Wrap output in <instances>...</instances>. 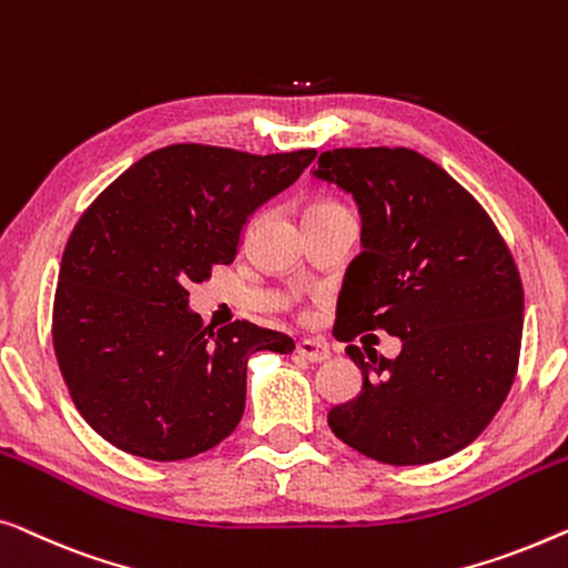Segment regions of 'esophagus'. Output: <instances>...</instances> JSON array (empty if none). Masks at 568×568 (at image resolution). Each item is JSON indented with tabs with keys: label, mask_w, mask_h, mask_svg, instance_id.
<instances>
[{
	"label": "esophagus",
	"mask_w": 568,
	"mask_h": 568,
	"mask_svg": "<svg viewBox=\"0 0 568 568\" xmlns=\"http://www.w3.org/2000/svg\"><path fill=\"white\" fill-rule=\"evenodd\" d=\"M295 353H298L303 361H308V363H324L332 357L329 345L322 339H303V342H298V347H295Z\"/></svg>",
	"instance_id": "34e87169"
}]
</instances>
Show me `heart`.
<instances>
[{
	"mask_svg": "<svg viewBox=\"0 0 568 568\" xmlns=\"http://www.w3.org/2000/svg\"><path fill=\"white\" fill-rule=\"evenodd\" d=\"M314 207H334V205H314Z\"/></svg>",
	"mask_w": 568,
	"mask_h": 568,
	"instance_id": "1",
	"label": "heart"
}]
</instances>
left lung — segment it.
Listing matches in <instances>:
<instances>
[{"label":"left lung","instance_id":"8db88e82","mask_svg":"<svg viewBox=\"0 0 568 568\" xmlns=\"http://www.w3.org/2000/svg\"><path fill=\"white\" fill-rule=\"evenodd\" d=\"M311 174L353 195L363 223L334 334L402 339L394 361L347 345L363 390L332 406V433L388 466L463 450L515 381L525 298L513 254L470 193L412 149L324 151Z\"/></svg>","mask_w":568,"mask_h":568}]
</instances>
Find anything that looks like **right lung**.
Here are the masks:
<instances>
[{
	"instance_id": "right-lung-1",
	"label": "right lung",
	"mask_w": 568,
	"mask_h": 568,
	"mask_svg": "<svg viewBox=\"0 0 568 568\" xmlns=\"http://www.w3.org/2000/svg\"><path fill=\"white\" fill-rule=\"evenodd\" d=\"M314 156L174 143L82 213L61 257L53 349L77 409L118 450L149 460L211 450L242 419L250 357L293 353L291 337L250 322L203 329L187 287L234 262L250 215Z\"/></svg>"
}]
</instances>
